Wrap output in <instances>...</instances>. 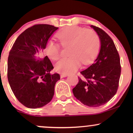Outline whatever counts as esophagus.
Here are the masks:
<instances>
[{
  "instance_id": "34e87169",
  "label": "esophagus",
  "mask_w": 133,
  "mask_h": 133,
  "mask_svg": "<svg viewBox=\"0 0 133 133\" xmlns=\"http://www.w3.org/2000/svg\"><path fill=\"white\" fill-rule=\"evenodd\" d=\"M68 76V74H61V78H63V77H67Z\"/></svg>"
}]
</instances>
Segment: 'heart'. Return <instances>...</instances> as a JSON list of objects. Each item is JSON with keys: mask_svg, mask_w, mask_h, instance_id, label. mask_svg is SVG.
<instances>
[{"mask_svg": "<svg viewBox=\"0 0 133 133\" xmlns=\"http://www.w3.org/2000/svg\"><path fill=\"white\" fill-rule=\"evenodd\" d=\"M56 37L63 47L69 46L68 58L59 60L55 69L62 74H70L84 65L91 64L98 54L101 41L98 34L92 29L82 27L69 26L58 32ZM45 54L50 59L57 60L60 57V46L50 41L45 48Z\"/></svg>", "mask_w": 133, "mask_h": 133, "instance_id": "1", "label": "heart"}]
</instances>
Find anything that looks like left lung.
<instances>
[{"label":"left lung","instance_id":"obj_1","mask_svg":"<svg viewBox=\"0 0 133 133\" xmlns=\"http://www.w3.org/2000/svg\"><path fill=\"white\" fill-rule=\"evenodd\" d=\"M98 34L101 49L91 66L81 72L82 78L72 89L74 96L83 104L99 107L115 95L119 86L121 67L116 47L110 36L98 27L91 25Z\"/></svg>","mask_w":133,"mask_h":133}]
</instances>
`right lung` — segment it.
Segmentation results:
<instances>
[{
	"label": "right lung",
	"mask_w": 133,
	"mask_h": 133,
	"mask_svg": "<svg viewBox=\"0 0 133 133\" xmlns=\"http://www.w3.org/2000/svg\"><path fill=\"white\" fill-rule=\"evenodd\" d=\"M57 29L49 24L33 25L19 35L9 52V83L17 100L27 108L44 106L54 96L60 75L50 73L54 67L43 52Z\"/></svg>",
	"instance_id": "1"
}]
</instances>
